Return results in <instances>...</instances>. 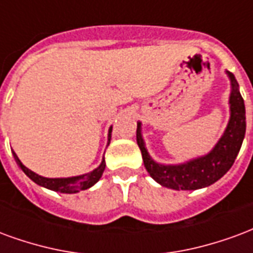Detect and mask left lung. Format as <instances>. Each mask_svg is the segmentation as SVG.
<instances>
[{"mask_svg":"<svg viewBox=\"0 0 253 253\" xmlns=\"http://www.w3.org/2000/svg\"><path fill=\"white\" fill-rule=\"evenodd\" d=\"M230 79V119L222 137L209 154L182 165L156 163L145 148L141 137V123H137L136 140L141 151L148 174L159 185L174 190H197L213 185L222 178L235 163L245 136V106L235 75L226 71Z\"/></svg>","mask_w":253,"mask_h":253,"instance_id":"8db88e82","label":"left lung"}]
</instances>
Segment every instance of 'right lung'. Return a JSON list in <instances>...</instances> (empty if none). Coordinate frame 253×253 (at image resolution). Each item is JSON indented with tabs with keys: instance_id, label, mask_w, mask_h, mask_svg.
I'll return each mask as SVG.
<instances>
[{
	"instance_id": "add662e5",
	"label": "right lung",
	"mask_w": 253,
	"mask_h": 253,
	"mask_svg": "<svg viewBox=\"0 0 253 253\" xmlns=\"http://www.w3.org/2000/svg\"><path fill=\"white\" fill-rule=\"evenodd\" d=\"M110 137H112V126L109 129L108 134V144L110 143ZM13 156L17 162V165L20 166V169H23L27 176H29L31 179L38 183L39 186H43L45 189L53 190V191H59V193H66V194H73V193H79L81 190H86L88 187H91L93 185H95L101 176L104 174L105 169V159H102L101 165L97 167L95 169H93L91 172H87V174L79 175V176H71V178H44V176H40L36 172H33L29 169H27L25 166L20 162V159L17 158V155L13 152Z\"/></svg>"
}]
</instances>
